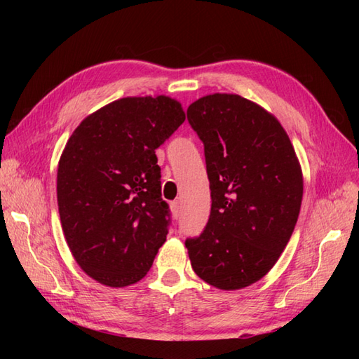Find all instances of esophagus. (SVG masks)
<instances>
[{
	"label": "esophagus",
	"instance_id": "obj_1",
	"mask_svg": "<svg viewBox=\"0 0 359 359\" xmlns=\"http://www.w3.org/2000/svg\"><path fill=\"white\" fill-rule=\"evenodd\" d=\"M171 212L174 217H179V202L177 201L171 202Z\"/></svg>",
	"mask_w": 359,
	"mask_h": 359
}]
</instances>
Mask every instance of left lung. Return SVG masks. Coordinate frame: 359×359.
Segmentation results:
<instances>
[{
  "label": "left lung",
  "instance_id": "8db88e82",
  "mask_svg": "<svg viewBox=\"0 0 359 359\" xmlns=\"http://www.w3.org/2000/svg\"><path fill=\"white\" fill-rule=\"evenodd\" d=\"M205 147L211 215L187 239L194 273L219 290H241L269 273L292 238L304 179L285 129L238 94H210L188 106Z\"/></svg>",
  "mask_w": 359,
  "mask_h": 359
}]
</instances>
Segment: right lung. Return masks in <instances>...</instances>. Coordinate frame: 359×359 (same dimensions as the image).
<instances>
[{
    "mask_svg": "<svg viewBox=\"0 0 359 359\" xmlns=\"http://www.w3.org/2000/svg\"><path fill=\"white\" fill-rule=\"evenodd\" d=\"M185 121L166 95L125 97L89 114L58 162L65 238L89 278L128 287L147 276L170 224L156 149Z\"/></svg>",
    "mask_w": 359,
    "mask_h": 359,
    "instance_id": "obj_1",
    "label": "right lung"
}]
</instances>
